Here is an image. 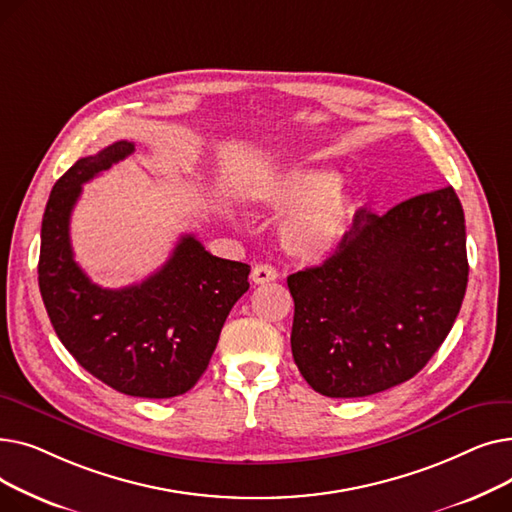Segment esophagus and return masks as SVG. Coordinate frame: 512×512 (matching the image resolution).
<instances>
[{"mask_svg": "<svg viewBox=\"0 0 512 512\" xmlns=\"http://www.w3.org/2000/svg\"><path fill=\"white\" fill-rule=\"evenodd\" d=\"M278 278V272H276V267H272V265H255L253 267V272H251V280L255 282V284H267V282H274Z\"/></svg>", "mask_w": 512, "mask_h": 512, "instance_id": "obj_1", "label": "esophagus"}]
</instances>
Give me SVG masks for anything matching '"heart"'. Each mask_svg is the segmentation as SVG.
Instances as JSON below:
<instances>
[{
  "mask_svg": "<svg viewBox=\"0 0 512 512\" xmlns=\"http://www.w3.org/2000/svg\"><path fill=\"white\" fill-rule=\"evenodd\" d=\"M255 211L284 213L280 238L286 251L317 261L332 255L351 232L355 199L340 186L338 172L326 168H292L255 184L245 197Z\"/></svg>",
  "mask_w": 512,
  "mask_h": 512,
  "instance_id": "obj_1",
  "label": "heart"
}]
</instances>
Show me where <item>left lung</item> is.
I'll list each match as a JSON object with an SVG mask.
<instances>
[{
    "instance_id": "left-lung-1",
    "label": "left lung",
    "mask_w": 512,
    "mask_h": 512,
    "mask_svg": "<svg viewBox=\"0 0 512 512\" xmlns=\"http://www.w3.org/2000/svg\"><path fill=\"white\" fill-rule=\"evenodd\" d=\"M467 276L465 213L452 186L384 215L359 209L324 263L288 276L294 363L330 398L411 380L452 330Z\"/></svg>"
}]
</instances>
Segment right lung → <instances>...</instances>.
<instances>
[{"mask_svg":"<svg viewBox=\"0 0 512 512\" xmlns=\"http://www.w3.org/2000/svg\"><path fill=\"white\" fill-rule=\"evenodd\" d=\"M132 151V143L118 141L78 159L53 184L41 224L39 290L53 330L80 367L122 394L172 398L207 369L230 309L249 290L251 267L211 255L186 234L141 284H93L74 261L70 215L83 184Z\"/></svg>","mask_w":512,"mask_h":512,"instance_id":"right-lung-1","label":"right lung"}]
</instances>
